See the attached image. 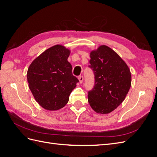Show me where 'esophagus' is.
<instances>
[{
    "label": "esophagus",
    "instance_id": "esophagus-1",
    "mask_svg": "<svg viewBox=\"0 0 157 157\" xmlns=\"http://www.w3.org/2000/svg\"><path fill=\"white\" fill-rule=\"evenodd\" d=\"M78 80H79L80 83H82L83 80H84V78L82 76H80V77H78Z\"/></svg>",
    "mask_w": 157,
    "mask_h": 157
}]
</instances>
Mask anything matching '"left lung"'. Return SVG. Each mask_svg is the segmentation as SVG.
<instances>
[{"label":"left lung","mask_w":157,"mask_h":157,"mask_svg":"<svg viewBox=\"0 0 157 157\" xmlns=\"http://www.w3.org/2000/svg\"><path fill=\"white\" fill-rule=\"evenodd\" d=\"M90 58L88 67L95 83L88 92V103L96 113L107 114L124 100L131 86L130 71L121 57L105 45L91 52Z\"/></svg>","instance_id":"left-lung-1"}]
</instances>
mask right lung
<instances>
[{
    "label": "right lung",
    "instance_id": "right-lung-1",
    "mask_svg": "<svg viewBox=\"0 0 157 157\" xmlns=\"http://www.w3.org/2000/svg\"><path fill=\"white\" fill-rule=\"evenodd\" d=\"M70 50L55 45L33 61L27 71V82L36 102L45 109L56 111L63 107L79 82L73 75L67 61Z\"/></svg>",
    "mask_w": 157,
    "mask_h": 157
}]
</instances>
